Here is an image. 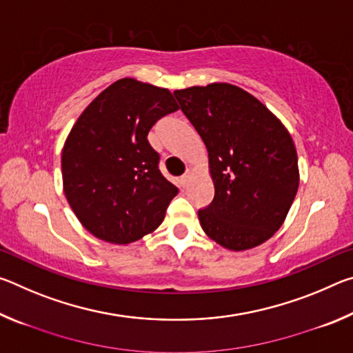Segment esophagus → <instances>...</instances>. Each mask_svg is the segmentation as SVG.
Listing matches in <instances>:
<instances>
[{
	"label": "esophagus",
	"mask_w": 353,
	"mask_h": 353,
	"mask_svg": "<svg viewBox=\"0 0 353 353\" xmlns=\"http://www.w3.org/2000/svg\"><path fill=\"white\" fill-rule=\"evenodd\" d=\"M190 181H191V172L190 171H185V174L181 177V185L185 188L188 185Z\"/></svg>",
	"instance_id": "1"
}]
</instances>
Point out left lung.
<instances>
[{
	"mask_svg": "<svg viewBox=\"0 0 353 353\" xmlns=\"http://www.w3.org/2000/svg\"><path fill=\"white\" fill-rule=\"evenodd\" d=\"M174 94L208 152L214 198L198 212L202 230L229 250L260 246L282 227L299 188L288 129L232 83L213 82Z\"/></svg>",
	"mask_w": 353,
	"mask_h": 353,
	"instance_id": "left-lung-1",
	"label": "left lung"
}]
</instances>
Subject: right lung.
<instances>
[{
  "mask_svg": "<svg viewBox=\"0 0 353 353\" xmlns=\"http://www.w3.org/2000/svg\"><path fill=\"white\" fill-rule=\"evenodd\" d=\"M177 109L168 88L123 77L77 118L62 149L63 193L93 236L129 244L162 224L179 190L160 172L148 134Z\"/></svg>",
  "mask_w": 353,
  "mask_h": 353,
  "instance_id": "1",
  "label": "right lung"
}]
</instances>
